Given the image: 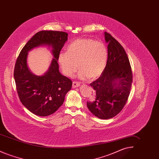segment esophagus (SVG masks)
I'll list each match as a JSON object with an SVG mask.
<instances>
[{
  "label": "esophagus",
  "instance_id": "obj_1",
  "mask_svg": "<svg viewBox=\"0 0 159 159\" xmlns=\"http://www.w3.org/2000/svg\"><path fill=\"white\" fill-rule=\"evenodd\" d=\"M79 86H80V83L77 82H75V81H74L73 82V88H76Z\"/></svg>",
  "mask_w": 159,
  "mask_h": 159
}]
</instances>
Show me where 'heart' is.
<instances>
[{
	"label": "heart",
	"mask_w": 159,
	"mask_h": 159,
	"mask_svg": "<svg viewBox=\"0 0 159 159\" xmlns=\"http://www.w3.org/2000/svg\"><path fill=\"white\" fill-rule=\"evenodd\" d=\"M107 60L105 44L91 38L77 39L68 46L67 52H61L58 56L63 73L71 77L79 67V77L82 80L99 77L106 68Z\"/></svg>",
	"instance_id": "1"
}]
</instances>
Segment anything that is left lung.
<instances>
[{"label":"left lung","instance_id":"1","mask_svg":"<svg viewBox=\"0 0 159 159\" xmlns=\"http://www.w3.org/2000/svg\"><path fill=\"white\" fill-rule=\"evenodd\" d=\"M108 45V60L102 74L90 84L93 89L87 107L101 119H108L119 113L125 106L132 83V71L128 57L123 46L105 32Z\"/></svg>","mask_w":159,"mask_h":159}]
</instances>
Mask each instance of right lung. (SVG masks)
<instances>
[{
  "instance_id": "obj_1",
  "label": "right lung",
  "mask_w": 159,
  "mask_h": 159,
  "mask_svg": "<svg viewBox=\"0 0 159 159\" xmlns=\"http://www.w3.org/2000/svg\"><path fill=\"white\" fill-rule=\"evenodd\" d=\"M68 34L58 31H40L36 33L23 47L15 62L14 76L17 93L24 106L39 116L55 113L64 101L72 81L59 71L57 61L61 50L67 40ZM53 48L54 58L48 71L43 76L33 75L27 67V52L39 45Z\"/></svg>"
}]
</instances>
